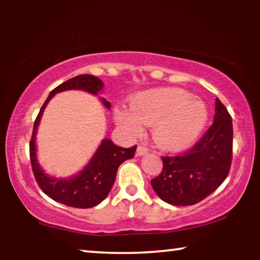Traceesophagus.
Segmentation results:
<instances>
[{"instance_id":"esophagus-1","label":"esophagus","mask_w":260,"mask_h":260,"mask_svg":"<svg viewBox=\"0 0 260 260\" xmlns=\"http://www.w3.org/2000/svg\"><path fill=\"white\" fill-rule=\"evenodd\" d=\"M148 152H149V149L145 147V145H138V147H137V154L140 156L147 155Z\"/></svg>"}]
</instances>
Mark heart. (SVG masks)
<instances>
[{
	"instance_id": "1",
	"label": "heart",
	"mask_w": 260,
	"mask_h": 260,
	"mask_svg": "<svg viewBox=\"0 0 260 260\" xmlns=\"http://www.w3.org/2000/svg\"><path fill=\"white\" fill-rule=\"evenodd\" d=\"M116 123L129 136H140L152 125V137L159 148L180 150L200 136L208 119L205 103L181 88H155L131 99V108L117 105Z\"/></svg>"
}]
</instances>
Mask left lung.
<instances>
[{
	"label": "left lung",
	"instance_id": "left-lung-1",
	"mask_svg": "<svg viewBox=\"0 0 260 260\" xmlns=\"http://www.w3.org/2000/svg\"><path fill=\"white\" fill-rule=\"evenodd\" d=\"M233 157L232 117L216 98L214 122L183 154L162 156L163 169L151 180L155 193L174 206H190L212 194L229 175Z\"/></svg>",
	"mask_w": 260,
	"mask_h": 260
}]
</instances>
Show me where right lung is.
<instances>
[{"mask_svg":"<svg viewBox=\"0 0 260 260\" xmlns=\"http://www.w3.org/2000/svg\"><path fill=\"white\" fill-rule=\"evenodd\" d=\"M103 86L104 83L99 78L91 74H80L71 78L56 86L49 93L34 122L29 143V156L35 180L46 195H48L54 201L70 207L91 208L101 204L111 190L118 167L124 161L134 157L137 145L131 148H122L113 144L112 141L104 140L88 165L78 175L70 180L52 179L46 175L38 165L37 154H35V134L44 109L55 93L65 90H84L92 94H97L103 90ZM102 101L103 104L110 109L111 103L105 101L104 98Z\"/></svg>","mask_w":260,"mask_h":260,"instance_id":"1","label":"right lung"}]
</instances>
